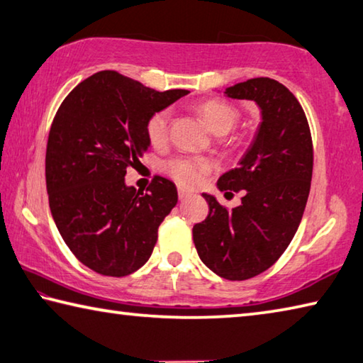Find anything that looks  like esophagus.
<instances>
[{
    "label": "esophagus",
    "instance_id": "34e87169",
    "mask_svg": "<svg viewBox=\"0 0 363 363\" xmlns=\"http://www.w3.org/2000/svg\"><path fill=\"white\" fill-rule=\"evenodd\" d=\"M177 195H179V200H186L187 196L192 195V192H190V190H187V189L179 187V189H177Z\"/></svg>",
    "mask_w": 363,
    "mask_h": 363
}]
</instances>
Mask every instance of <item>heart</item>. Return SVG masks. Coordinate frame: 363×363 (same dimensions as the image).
<instances>
[{
	"mask_svg": "<svg viewBox=\"0 0 363 363\" xmlns=\"http://www.w3.org/2000/svg\"><path fill=\"white\" fill-rule=\"evenodd\" d=\"M199 112L203 116L208 126L216 134L229 133L238 121V110L229 102L224 101H205L199 106ZM171 112L168 108L158 110L147 120V138L152 145H163L168 140ZM213 162L205 157L181 155L168 160L164 163V171L184 187H194L201 181L208 171L211 169Z\"/></svg>",
	"mask_w": 363,
	"mask_h": 363,
	"instance_id": "obj_1",
	"label": "heart"
}]
</instances>
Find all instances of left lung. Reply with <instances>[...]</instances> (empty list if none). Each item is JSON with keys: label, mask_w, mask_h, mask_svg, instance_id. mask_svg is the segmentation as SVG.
I'll return each mask as SVG.
<instances>
[{"label": "left lung", "mask_w": 363, "mask_h": 363, "mask_svg": "<svg viewBox=\"0 0 363 363\" xmlns=\"http://www.w3.org/2000/svg\"><path fill=\"white\" fill-rule=\"evenodd\" d=\"M224 94L253 101L261 125L238 167L218 181L219 190H245L242 203L229 211L214 195L201 194L210 213L192 232L208 269L247 280L272 266L293 240L309 196L314 152L304 110L281 83L251 78Z\"/></svg>", "instance_id": "1"}]
</instances>
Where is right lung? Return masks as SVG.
Listing matches in <instances>:
<instances>
[{
  "instance_id": "obj_1",
  "label": "right lung",
  "mask_w": 363,
  "mask_h": 363,
  "mask_svg": "<svg viewBox=\"0 0 363 363\" xmlns=\"http://www.w3.org/2000/svg\"><path fill=\"white\" fill-rule=\"evenodd\" d=\"M189 94L158 93L113 70L97 72L60 104L46 147V189L59 233L79 262L125 277L149 261L163 219L177 203L167 177L140 194L126 169L150 147L147 120Z\"/></svg>"
}]
</instances>
